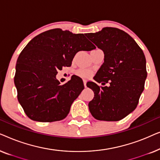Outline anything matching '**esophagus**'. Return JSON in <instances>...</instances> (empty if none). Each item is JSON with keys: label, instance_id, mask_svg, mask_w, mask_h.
Returning a JSON list of instances; mask_svg holds the SVG:
<instances>
[{"label": "esophagus", "instance_id": "esophagus-1", "mask_svg": "<svg viewBox=\"0 0 160 160\" xmlns=\"http://www.w3.org/2000/svg\"><path fill=\"white\" fill-rule=\"evenodd\" d=\"M83 82H84V87H87V86H86V84H87V80H86V79H83Z\"/></svg>", "mask_w": 160, "mask_h": 160}]
</instances>
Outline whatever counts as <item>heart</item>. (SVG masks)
<instances>
[{"label": "heart", "mask_w": 160, "mask_h": 160, "mask_svg": "<svg viewBox=\"0 0 160 160\" xmlns=\"http://www.w3.org/2000/svg\"><path fill=\"white\" fill-rule=\"evenodd\" d=\"M77 73L79 76L85 78H88L92 76V71L87 69H81L79 71H78Z\"/></svg>", "instance_id": "obj_1"}]
</instances>
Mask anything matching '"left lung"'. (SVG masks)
<instances>
[{"mask_svg": "<svg viewBox=\"0 0 160 160\" xmlns=\"http://www.w3.org/2000/svg\"><path fill=\"white\" fill-rule=\"evenodd\" d=\"M85 36L104 53V62L94 79L109 84L99 87L87 82L95 94L89 102V111L100 121H119L138 104L147 77L145 55L134 39L118 28H104Z\"/></svg>", "mask_w": 160, "mask_h": 160, "instance_id": "left-lung-1", "label": "left lung"}]
</instances>
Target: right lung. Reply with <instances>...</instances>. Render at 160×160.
I'll list each match as a JSON object with an SVG mask.
<instances>
[{"mask_svg": "<svg viewBox=\"0 0 160 160\" xmlns=\"http://www.w3.org/2000/svg\"><path fill=\"white\" fill-rule=\"evenodd\" d=\"M94 49L84 34L60 28L43 32L26 45L17 59L14 84L18 101L30 119L52 122L67 117L84 83L73 76L60 85L56 75L63 67L71 66L78 52Z\"/></svg>", "mask_w": 160, "mask_h": 160, "instance_id": "1", "label": "right lung"}]
</instances>
